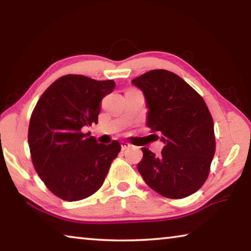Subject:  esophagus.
I'll return each instance as SVG.
<instances>
[{"label": "esophagus", "instance_id": "obj_1", "mask_svg": "<svg viewBox=\"0 0 251 251\" xmlns=\"http://www.w3.org/2000/svg\"><path fill=\"white\" fill-rule=\"evenodd\" d=\"M121 145H122V150H127V149H129L130 146H132V145L129 144V143L124 142V141L121 142Z\"/></svg>", "mask_w": 251, "mask_h": 251}]
</instances>
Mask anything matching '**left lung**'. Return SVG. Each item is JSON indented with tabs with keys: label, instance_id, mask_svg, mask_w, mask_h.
I'll return each mask as SVG.
<instances>
[{
	"label": "left lung",
	"instance_id": "1",
	"mask_svg": "<svg viewBox=\"0 0 251 251\" xmlns=\"http://www.w3.org/2000/svg\"><path fill=\"white\" fill-rule=\"evenodd\" d=\"M132 83L144 94L146 125L164 143L160 156L143 147L138 172L163 197L191 196L208 177L216 151L213 119L203 98L168 70H151Z\"/></svg>",
	"mask_w": 251,
	"mask_h": 251
}]
</instances>
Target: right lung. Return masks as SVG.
<instances>
[{"mask_svg":"<svg viewBox=\"0 0 251 251\" xmlns=\"http://www.w3.org/2000/svg\"><path fill=\"white\" fill-rule=\"evenodd\" d=\"M115 85L81 75H63L42 94L31 115L27 141L33 166L62 200H82L96 192L121 151L116 140L99 144L90 133L81 132L97 124L100 100Z\"/></svg>","mask_w":251,"mask_h":251,"instance_id":"1","label":"right lung"}]
</instances>
